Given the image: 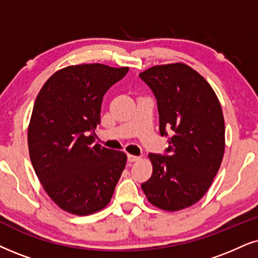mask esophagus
<instances>
[{"mask_svg":"<svg viewBox=\"0 0 258 258\" xmlns=\"http://www.w3.org/2000/svg\"><path fill=\"white\" fill-rule=\"evenodd\" d=\"M127 158H128V162H138L140 161V157L139 156H133V155H128L127 156Z\"/></svg>","mask_w":258,"mask_h":258,"instance_id":"obj_1","label":"esophagus"}]
</instances>
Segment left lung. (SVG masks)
Listing matches in <instances>:
<instances>
[{
  "label": "left lung",
  "instance_id": "1",
  "mask_svg": "<svg viewBox=\"0 0 258 258\" xmlns=\"http://www.w3.org/2000/svg\"><path fill=\"white\" fill-rule=\"evenodd\" d=\"M157 100L167 155L150 153L152 175L142 189L153 206L180 211L206 194L225 151V122L210 83L183 63L156 65L139 74Z\"/></svg>",
  "mask_w": 258,
  "mask_h": 258
}]
</instances>
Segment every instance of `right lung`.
<instances>
[{
	"mask_svg": "<svg viewBox=\"0 0 258 258\" xmlns=\"http://www.w3.org/2000/svg\"><path fill=\"white\" fill-rule=\"evenodd\" d=\"M128 68L70 65L45 82L28 126V150L35 174L63 211L89 216L109 204L125 169L122 151L94 144L106 91Z\"/></svg>",
	"mask_w": 258,
	"mask_h": 258,
	"instance_id": "1",
	"label": "right lung"
}]
</instances>
